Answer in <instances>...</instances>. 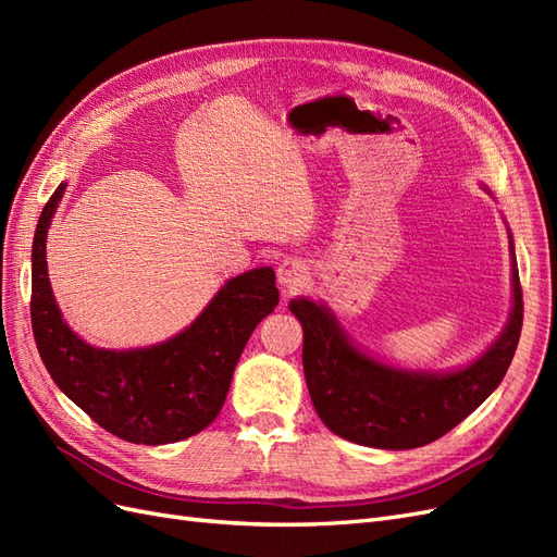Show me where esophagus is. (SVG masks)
<instances>
[{
  "instance_id": "1",
  "label": "esophagus",
  "mask_w": 557,
  "mask_h": 557,
  "mask_svg": "<svg viewBox=\"0 0 557 557\" xmlns=\"http://www.w3.org/2000/svg\"><path fill=\"white\" fill-rule=\"evenodd\" d=\"M309 281V269L307 264H301L299 260H283L278 267V283L285 290H299L301 285Z\"/></svg>"
}]
</instances>
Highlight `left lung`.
Returning <instances> with one entry per match:
<instances>
[{"instance_id":"obj_1","label":"left lung","mask_w":557,"mask_h":557,"mask_svg":"<svg viewBox=\"0 0 557 557\" xmlns=\"http://www.w3.org/2000/svg\"><path fill=\"white\" fill-rule=\"evenodd\" d=\"M511 244L509 323L481 358L446 374L383 364L352 346L334 313L313 299L290 301L305 330L301 362L320 420L348 442L407 450L440 440L479 409L513 360L522 327V290Z\"/></svg>"}]
</instances>
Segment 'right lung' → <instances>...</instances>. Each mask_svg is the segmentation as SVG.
Returning a JSON list of instances; mask_svg holds the SVG:
<instances>
[{
    "label": "right lung",
    "instance_id": "add662e5",
    "mask_svg": "<svg viewBox=\"0 0 557 557\" xmlns=\"http://www.w3.org/2000/svg\"><path fill=\"white\" fill-rule=\"evenodd\" d=\"M64 183L50 195L32 244V332L50 379L97 425L132 444H174L221 413L244 346L278 305L272 267L230 278L190 327L148 348L107 350L64 323L48 281L46 234Z\"/></svg>",
    "mask_w": 557,
    "mask_h": 557
}]
</instances>
